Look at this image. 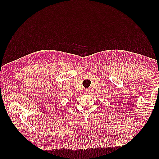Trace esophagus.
<instances>
[{
    "label": "esophagus",
    "mask_w": 159,
    "mask_h": 159,
    "mask_svg": "<svg viewBox=\"0 0 159 159\" xmlns=\"http://www.w3.org/2000/svg\"><path fill=\"white\" fill-rule=\"evenodd\" d=\"M85 93H87V94L92 93V90H91L90 89H87L85 90Z\"/></svg>",
    "instance_id": "34e87169"
}]
</instances>
